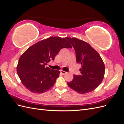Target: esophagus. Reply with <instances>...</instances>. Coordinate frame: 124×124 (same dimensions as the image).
Instances as JSON below:
<instances>
[{"mask_svg":"<svg viewBox=\"0 0 124 124\" xmlns=\"http://www.w3.org/2000/svg\"><path fill=\"white\" fill-rule=\"evenodd\" d=\"M61 73L62 74H65L67 73V72H66V71H62V70H61Z\"/></svg>","mask_w":124,"mask_h":124,"instance_id":"34e87169","label":"esophagus"}]
</instances>
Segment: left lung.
<instances>
[{
	"label": "left lung",
	"mask_w": 124,
	"mask_h": 124,
	"mask_svg": "<svg viewBox=\"0 0 124 124\" xmlns=\"http://www.w3.org/2000/svg\"><path fill=\"white\" fill-rule=\"evenodd\" d=\"M66 38L74 47L77 62L82 66L81 74L73 75V80L67 84L71 89L82 94L93 91L104 78L105 67L102 58L88 43L76 38Z\"/></svg>",
	"instance_id": "left-lung-1"
}]
</instances>
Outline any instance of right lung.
Segmentation results:
<instances>
[{
	"instance_id": "add662e5",
	"label": "right lung",
	"mask_w": 124,
	"mask_h": 124,
	"mask_svg": "<svg viewBox=\"0 0 124 124\" xmlns=\"http://www.w3.org/2000/svg\"><path fill=\"white\" fill-rule=\"evenodd\" d=\"M72 47L66 38L59 37L41 40L29 47L21 55L17 66V73L22 84L34 93L49 90L59 77L60 71L46 65L54 61L62 48Z\"/></svg>"
}]
</instances>
